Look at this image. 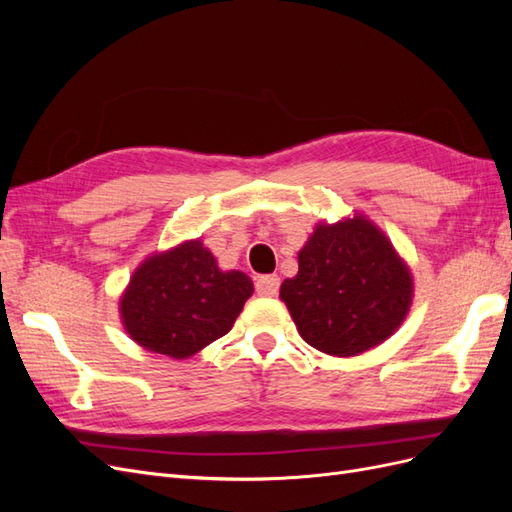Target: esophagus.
Here are the masks:
<instances>
[{
	"mask_svg": "<svg viewBox=\"0 0 512 512\" xmlns=\"http://www.w3.org/2000/svg\"><path fill=\"white\" fill-rule=\"evenodd\" d=\"M280 290V277L277 275H260L256 280V292L260 297H275Z\"/></svg>",
	"mask_w": 512,
	"mask_h": 512,
	"instance_id": "obj_1",
	"label": "esophagus"
}]
</instances>
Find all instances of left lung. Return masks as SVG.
<instances>
[{
    "label": "left lung",
    "mask_w": 512,
    "mask_h": 512,
    "mask_svg": "<svg viewBox=\"0 0 512 512\" xmlns=\"http://www.w3.org/2000/svg\"><path fill=\"white\" fill-rule=\"evenodd\" d=\"M412 273L384 232L356 213L322 222L280 297L309 346L356 356L391 337L410 312Z\"/></svg>",
    "instance_id": "left-lung-1"
}]
</instances>
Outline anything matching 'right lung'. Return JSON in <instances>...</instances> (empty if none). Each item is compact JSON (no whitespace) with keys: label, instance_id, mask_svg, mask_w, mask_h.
Returning <instances> with one entry per match:
<instances>
[{"label":"right lung","instance_id":"right-lung-1","mask_svg":"<svg viewBox=\"0 0 512 512\" xmlns=\"http://www.w3.org/2000/svg\"><path fill=\"white\" fill-rule=\"evenodd\" d=\"M254 284L222 271L200 239L149 256L119 299L121 322L138 346L188 359L226 335Z\"/></svg>","mask_w":512,"mask_h":512}]
</instances>
